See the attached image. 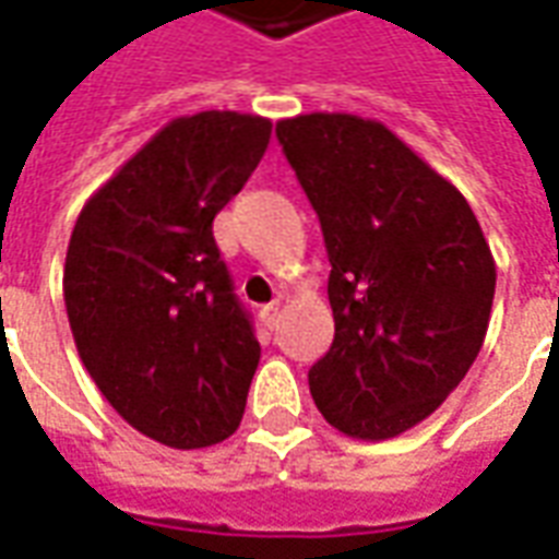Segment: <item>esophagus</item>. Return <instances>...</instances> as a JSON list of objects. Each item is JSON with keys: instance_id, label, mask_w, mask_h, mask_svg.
I'll return each instance as SVG.
<instances>
[{"instance_id": "1", "label": "esophagus", "mask_w": 559, "mask_h": 559, "mask_svg": "<svg viewBox=\"0 0 559 559\" xmlns=\"http://www.w3.org/2000/svg\"><path fill=\"white\" fill-rule=\"evenodd\" d=\"M278 318H281V302H278V299H275V302H269V306L260 308V320L266 323L269 330H272V326L278 323Z\"/></svg>"}]
</instances>
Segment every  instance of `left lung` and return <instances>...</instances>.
I'll list each match as a JSON object with an SVG mask.
<instances>
[{"label": "left lung", "mask_w": 559, "mask_h": 559, "mask_svg": "<svg viewBox=\"0 0 559 559\" xmlns=\"http://www.w3.org/2000/svg\"><path fill=\"white\" fill-rule=\"evenodd\" d=\"M318 212L335 338L308 369L320 415L354 439L429 417L484 345L497 266L451 181L378 120L299 115L275 127Z\"/></svg>", "instance_id": "left-lung-1"}]
</instances>
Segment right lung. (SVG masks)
I'll list each match as a JSON object with an SVG mask.
<instances>
[{
	"label": "right lung",
	"mask_w": 559,
	"mask_h": 559,
	"mask_svg": "<svg viewBox=\"0 0 559 559\" xmlns=\"http://www.w3.org/2000/svg\"><path fill=\"white\" fill-rule=\"evenodd\" d=\"M272 123L178 117L78 214L62 296L78 354L117 415L169 448H209L241 424L260 362L212 224L266 154Z\"/></svg>",
	"instance_id": "add662e5"
}]
</instances>
